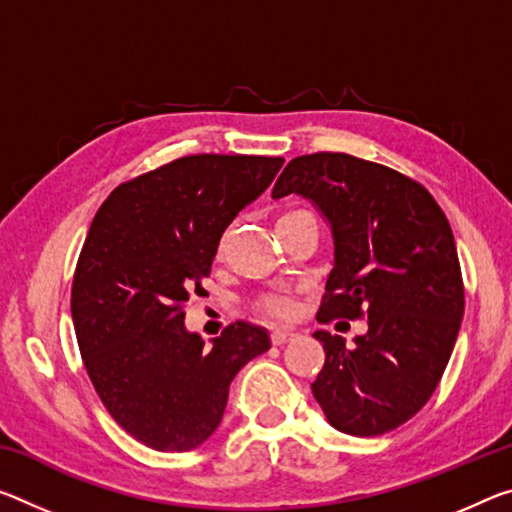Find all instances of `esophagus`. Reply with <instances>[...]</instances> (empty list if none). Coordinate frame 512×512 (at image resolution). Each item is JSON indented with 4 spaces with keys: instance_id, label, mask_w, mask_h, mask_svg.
<instances>
[{
    "instance_id": "esophagus-1",
    "label": "esophagus",
    "mask_w": 512,
    "mask_h": 512,
    "mask_svg": "<svg viewBox=\"0 0 512 512\" xmlns=\"http://www.w3.org/2000/svg\"><path fill=\"white\" fill-rule=\"evenodd\" d=\"M296 339V332H289V330H273L271 332V344L273 346H282L287 342H294Z\"/></svg>"
}]
</instances>
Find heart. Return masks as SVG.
I'll list each match as a JSON object with an SVG mask.
<instances>
[{"mask_svg": "<svg viewBox=\"0 0 512 512\" xmlns=\"http://www.w3.org/2000/svg\"><path fill=\"white\" fill-rule=\"evenodd\" d=\"M310 218H316L310 209L305 207H294V209H285V212H280L275 216V227H287V225H294L300 221H310ZM225 243L227 237L221 239V246H218V253H223L225 250ZM255 310L266 316V319H275V321H289L294 319L296 312H298V305H296V298L291 294H264L255 300Z\"/></svg>", "mask_w": 512, "mask_h": 512, "instance_id": "obj_1", "label": "heart"}]
</instances>
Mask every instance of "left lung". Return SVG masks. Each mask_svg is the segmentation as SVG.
Returning a JSON list of instances; mask_svg holds the SVG:
<instances>
[{
    "instance_id": "obj_1",
    "label": "left lung",
    "mask_w": 512,
    "mask_h": 512,
    "mask_svg": "<svg viewBox=\"0 0 512 512\" xmlns=\"http://www.w3.org/2000/svg\"><path fill=\"white\" fill-rule=\"evenodd\" d=\"M289 193L310 198L335 237L316 321H369L355 348L314 332L326 351L314 399L337 431H394L431 399L458 339L465 287L451 225L426 186L346 152L291 159L271 196Z\"/></svg>"
}]
</instances>
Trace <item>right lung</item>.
Wrapping results in <instances>:
<instances>
[{
    "label": "right lung",
    "instance_id": "1",
    "mask_svg": "<svg viewBox=\"0 0 512 512\" xmlns=\"http://www.w3.org/2000/svg\"><path fill=\"white\" fill-rule=\"evenodd\" d=\"M282 157L189 154L123 182L102 202L72 278V323L97 396L118 426L157 451H189L221 424L230 383L271 348L230 323L214 346L184 307L225 227L273 182Z\"/></svg>",
    "mask_w": 512,
    "mask_h": 512
}]
</instances>
